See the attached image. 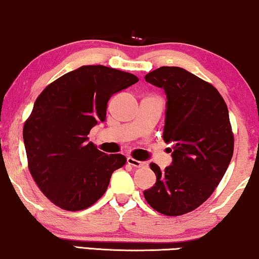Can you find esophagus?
<instances>
[{"instance_id":"obj_1","label":"esophagus","mask_w":259,"mask_h":259,"mask_svg":"<svg viewBox=\"0 0 259 259\" xmlns=\"http://www.w3.org/2000/svg\"><path fill=\"white\" fill-rule=\"evenodd\" d=\"M127 164L133 166V167H144V166L146 165L144 161H139V160H137V159H134L132 157L127 158Z\"/></svg>"}]
</instances>
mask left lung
Listing matches in <instances>:
<instances>
[{
    "mask_svg": "<svg viewBox=\"0 0 259 259\" xmlns=\"http://www.w3.org/2000/svg\"><path fill=\"white\" fill-rule=\"evenodd\" d=\"M145 80L166 93L162 138L172 144L173 161L164 171L152 162L157 182L144 197L162 214L189 213L213 193L231 161L235 139L228 106L211 83L180 67H160Z\"/></svg>",
    "mask_w": 259,
    "mask_h": 259,
    "instance_id": "8db88e82",
    "label": "left lung"
}]
</instances>
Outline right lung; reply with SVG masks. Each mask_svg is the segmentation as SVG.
Listing matches in <instances>:
<instances>
[{"instance_id":"right-lung-1","label":"right lung","mask_w":259,"mask_h":259,"mask_svg":"<svg viewBox=\"0 0 259 259\" xmlns=\"http://www.w3.org/2000/svg\"><path fill=\"white\" fill-rule=\"evenodd\" d=\"M131 73L82 66L53 81L35 101L23 126L28 168L42 193L67 211L90 207L104 196L112 173L126 164L88 143L105 121L113 94L138 82Z\"/></svg>"}]
</instances>
